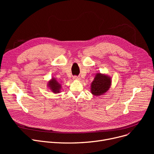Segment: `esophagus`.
Here are the masks:
<instances>
[{
    "label": "esophagus",
    "instance_id": "34e87169",
    "mask_svg": "<svg viewBox=\"0 0 154 154\" xmlns=\"http://www.w3.org/2000/svg\"><path fill=\"white\" fill-rule=\"evenodd\" d=\"M73 79L79 80H80V78L79 77H77V76H74V77H73Z\"/></svg>",
    "mask_w": 154,
    "mask_h": 154
}]
</instances>
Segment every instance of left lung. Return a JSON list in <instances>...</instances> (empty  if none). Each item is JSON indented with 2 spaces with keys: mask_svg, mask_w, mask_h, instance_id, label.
<instances>
[{
  "mask_svg": "<svg viewBox=\"0 0 154 154\" xmlns=\"http://www.w3.org/2000/svg\"><path fill=\"white\" fill-rule=\"evenodd\" d=\"M111 77L105 74L97 73L91 85V93L95 96H100L106 93L110 88Z\"/></svg>",
  "mask_w": 154,
  "mask_h": 154,
  "instance_id": "obj_1",
  "label": "left lung"
}]
</instances>
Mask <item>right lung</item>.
I'll list each match as a JSON object with an SVG mask.
<instances>
[{"label":"right lung","instance_id":"obj_1","mask_svg":"<svg viewBox=\"0 0 154 154\" xmlns=\"http://www.w3.org/2000/svg\"><path fill=\"white\" fill-rule=\"evenodd\" d=\"M47 87L50 91L54 94H59L60 92L61 84L56 80L55 77H52L47 83Z\"/></svg>","mask_w":154,"mask_h":154}]
</instances>
